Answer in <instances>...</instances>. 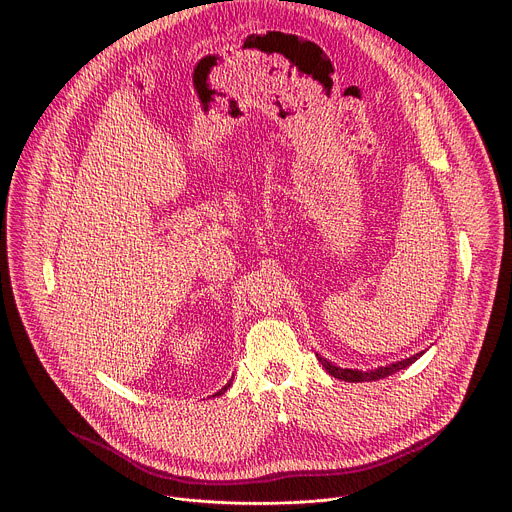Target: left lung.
I'll list each match as a JSON object with an SVG mask.
<instances>
[{"label":"left lung","instance_id":"obj_1","mask_svg":"<svg viewBox=\"0 0 512 512\" xmlns=\"http://www.w3.org/2000/svg\"><path fill=\"white\" fill-rule=\"evenodd\" d=\"M419 356H421V354H413V356H409V358H403V360H399V362L389 364V367H381V369H375V371L340 369V367H336V364H332L330 360H326V358H322V356H318V360L322 362V367H324L332 377H336V379H340V381H346V383H362V381H379V379H385V377H389V375H393V373H397V371H401V369H407L409 364L415 362Z\"/></svg>","mask_w":512,"mask_h":512}]
</instances>
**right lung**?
Wrapping results in <instances>:
<instances>
[{"label": "right lung", "instance_id": "right-lung-1", "mask_svg": "<svg viewBox=\"0 0 512 512\" xmlns=\"http://www.w3.org/2000/svg\"><path fill=\"white\" fill-rule=\"evenodd\" d=\"M229 387H231V383H227V385H225V387H223V389H221V391H218V393H216V395H223V393H225V391H227V389H229Z\"/></svg>", "mask_w": 512, "mask_h": 512}]
</instances>
